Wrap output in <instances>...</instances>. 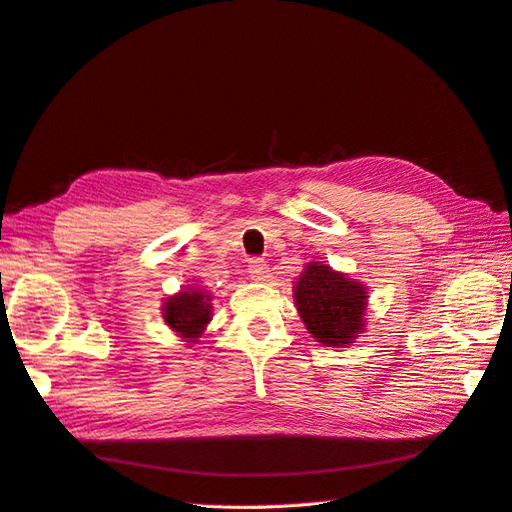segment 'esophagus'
<instances>
[{
	"instance_id": "obj_1",
	"label": "esophagus",
	"mask_w": 512,
	"mask_h": 512,
	"mask_svg": "<svg viewBox=\"0 0 512 512\" xmlns=\"http://www.w3.org/2000/svg\"><path fill=\"white\" fill-rule=\"evenodd\" d=\"M247 273H250L252 280L265 282L269 277V265L262 258H254V260H250V265H247Z\"/></svg>"
}]
</instances>
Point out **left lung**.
<instances>
[{"instance_id":"8db88e82","label":"left lung","mask_w":512,"mask_h":512,"mask_svg":"<svg viewBox=\"0 0 512 512\" xmlns=\"http://www.w3.org/2000/svg\"><path fill=\"white\" fill-rule=\"evenodd\" d=\"M294 305L316 342L327 348L352 346L365 331L367 286L324 262H307L292 286Z\"/></svg>"}]
</instances>
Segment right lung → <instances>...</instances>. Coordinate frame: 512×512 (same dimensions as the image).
<instances>
[{
  "label": "right lung",
  "instance_id": "obj_1",
  "mask_svg": "<svg viewBox=\"0 0 512 512\" xmlns=\"http://www.w3.org/2000/svg\"><path fill=\"white\" fill-rule=\"evenodd\" d=\"M213 294L200 286H188L164 301L162 320L181 342L198 344L213 316Z\"/></svg>",
  "mask_w": 512,
  "mask_h": 512
}]
</instances>
